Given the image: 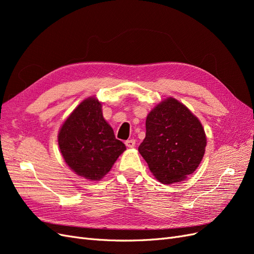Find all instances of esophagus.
Segmentation results:
<instances>
[{
	"label": "esophagus",
	"mask_w": 254,
	"mask_h": 254,
	"mask_svg": "<svg viewBox=\"0 0 254 254\" xmlns=\"http://www.w3.org/2000/svg\"><path fill=\"white\" fill-rule=\"evenodd\" d=\"M125 145L127 146V147H129V148H132V147H134V146H135V140L134 139L127 140L125 142Z\"/></svg>",
	"instance_id": "esophagus-1"
}]
</instances>
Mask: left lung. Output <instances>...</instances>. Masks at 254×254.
Listing matches in <instances>:
<instances>
[{
  "label": "left lung",
  "instance_id": "obj_1",
  "mask_svg": "<svg viewBox=\"0 0 254 254\" xmlns=\"http://www.w3.org/2000/svg\"><path fill=\"white\" fill-rule=\"evenodd\" d=\"M205 146L201 123L183 104L170 97L147 115L139 152L157 180L172 184L196 171Z\"/></svg>",
  "mask_w": 254,
  "mask_h": 254
}]
</instances>
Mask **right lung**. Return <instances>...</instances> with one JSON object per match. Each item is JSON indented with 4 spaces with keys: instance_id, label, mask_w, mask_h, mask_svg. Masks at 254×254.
<instances>
[{
    "instance_id": "add662e5",
    "label": "right lung",
    "mask_w": 254,
    "mask_h": 254,
    "mask_svg": "<svg viewBox=\"0 0 254 254\" xmlns=\"http://www.w3.org/2000/svg\"><path fill=\"white\" fill-rule=\"evenodd\" d=\"M58 144L65 163L89 180H101L126 149L117 140L105 121L102 104L89 97L66 119L58 134Z\"/></svg>"
}]
</instances>
